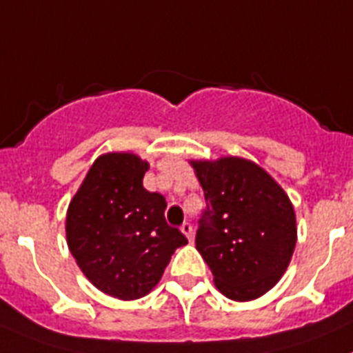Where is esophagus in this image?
<instances>
[{
  "instance_id": "34e87169",
  "label": "esophagus",
  "mask_w": 353,
  "mask_h": 353,
  "mask_svg": "<svg viewBox=\"0 0 353 353\" xmlns=\"http://www.w3.org/2000/svg\"><path fill=\"white\" fill-rule=\"evenodd\" d=\"M180 230H182V234L188 237L189 241H192V237H194V228H192L191 223H183L182 227H180Z\"/></svg>"
}]
</instances>
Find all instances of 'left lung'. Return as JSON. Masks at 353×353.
Wrapping results in <instances>:
<instances>
[{"instance_id": "obj_1", "label": "left lung", "mask_w": 353, "mask_h": 353, "mask_svg": "<svg viewBox=\"0 0 353 353\" xmlns=\"http://www.w3.org/2000/svg\"><path fill=\"white\" fill-rule=\"evenodd\" d=\"M191 165L207 201L196 250L214 284L236 302L263 296L284 275L296 245V218L288 194L246 159L223 157Z\"/></svg>"}]
</instances>
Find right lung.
<instances>
[{
  "instance_id": "right-lung-1",
  "label": "right lung",
  "mask_w": 353,
  "mask_h": 353,
  "mask_svg": "<svg viewBox=\"0 0 353 353\" xmlns=\"http://www.w3.org/2000/svg\"><path fill=\"white\" fill-rule=\"evenodd\" d=\"M148 168L134 153L98 157L65 218L69 252L83 275L119 300L150 293L174 250L188 245L165 221L164 196L143 188Z\"/></svg>"
}]
</instances>
